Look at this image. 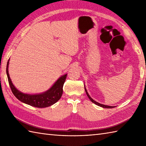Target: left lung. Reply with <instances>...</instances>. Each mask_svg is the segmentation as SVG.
I'll list each match as a JSON object with an SVG mask.
<instances>
[{"label": "left lung", "mask_w": 146, "mask_h": 146, "mask_svg": "<svg viewBox=\"0 0 146 146\" xmlns=\"http://www.w3.org/2000/svg\"><path fill=\"white\" fill-rule=\"evenodd\" d=\"M85 90L86 94V95H87L88 97L89 98L91 102H93V103H94V104H96L97 105H98V106H100V107H101L105 108H114V107H115L114 106H108V105H104V104H101L98 103L97 102H95L94 100H93V99L90 97V96L89 95V94H88V92H87V90H86V89L85 87Z\"/></svg>", "instance_id": "obj_1"}]
</instances>
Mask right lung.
Listing matches in <instances>:
<instances>
[{"label": "right lung", "mask_w": 146, "mask_h": 146, "mask_svg": "<svg viewBox=\"0 0 146 146\" xmlns=\"http://www.w3.org/2000/svg\"><path fill=\"white\" fill-rule=\"evenodd\" d=\"M9 63V60L7 61V68H6V73H7L9 83L12 92L19 100L35 107L44 108L51 106L60 100L63 94V86L66 80L67 74L61 76L48 90L44 93L35 95L26 94L19 91L12 84L8 71Z\"/></svg>", "instance_id": "obj_1"}]
</instances>
